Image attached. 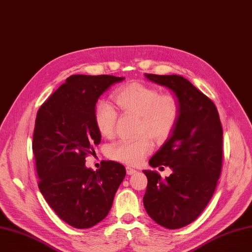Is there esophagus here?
I'll use <instances>...</instances> for the list:
<instances>
[{"mask_svg": "<svg viewBox=\"0 0 252 252\" xmlns=\"http://www.w3.org/2000/svg\"><path fill=\"white\" fill-rule=\"evenodd\" d=\"M135 173H137V170H135V169H133V168L126 167V174H127V175H133V174H135Z\"/></svg>", "mask_w": 252, "mask_h": 252, "instance_id": "obj_1", "label": "esophagus"}]
</instances>
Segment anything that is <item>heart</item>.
<instances>
[{
	"label": "heart",
	"instance_id": "b5f03b06",
	"mask_svg": "<svg viewBox=\"0 0 252 252\" xmlns=\"http://www.w3.org/2000/svg\"><path fill=\"white\" fill-rule=\"evenodd\" d=\"M114 101L124 113L139 117V133L147 134L156 141H163L176 126L180 107L172 94H161L156 89L142 83H129L118 89ZM117 112L106 102L97 103L94 109V123L99 133L112 138L115 133ZM153 150L148 136L132 142H118L110 147L111 158L126 165L137 166Z\"/></svg>",
	"mask_w": 252,
	"mask_h": 252
}]
</instances>
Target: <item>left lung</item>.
Returning <instances> with one entry per match:
<instances>
[{"label":"left lung","instance_id":"left-lung-1","mask_svg":"<svg viewBox=\"0 0 252 252\" xmlns=\"http://www.w3.org/2000/svg\"><path fill=\"white\" fill-rule=\"evenodd\" d=\"M177 96L178 122L149 165L173 170L162 179L144 170L145 210L159 225L176 229L200 216L215 191L222 167V126L214 103L179 75L145 74Z\"/></svg>","mask_w":252,"mask_h":252}]
</instances>
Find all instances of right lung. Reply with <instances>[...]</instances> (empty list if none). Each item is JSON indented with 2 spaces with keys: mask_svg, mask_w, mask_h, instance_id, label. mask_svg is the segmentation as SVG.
Listing matches in <instances>:
<instances>
[{
  "mask_svg": "<svg viewBox=\"0 0 252 252\" xmlns=\"http://www.w3.org/2000/svg\"><path fill=\"white\" fill-rule=\"evenodd\" d=\"M124 77L72 75L37 112L32 152L38 187L57 215L71 226L90 228L108 215L125 167L107 160L99 170L85 167L101 134L94 123L97 99Z\"/></svg>",
  "mask_w": 252,
  "mask_h": 252,
  "instance_id": "right-lung-1",
  "label": "right lung"
}]
</instances>
